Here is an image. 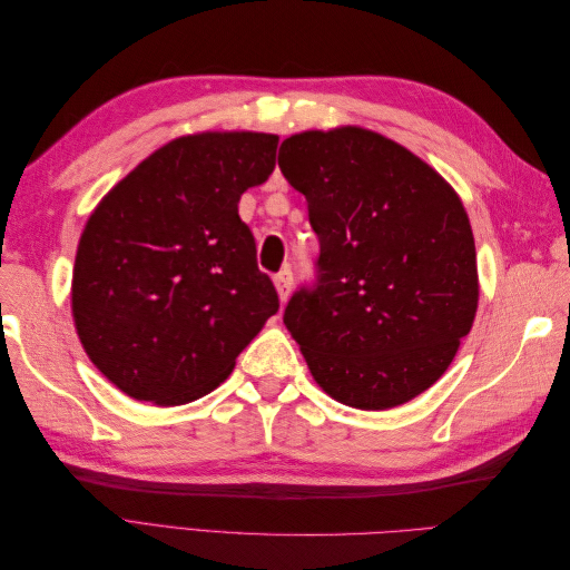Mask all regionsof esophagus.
Masks as SVG:
<instances>
[{
    "label": "esophagus",
    "instance_id": "esophagus-1",
    "mask_svg": "<svg viewBox=\"0 0 570 570\" xmlns=\"http://www.w3.org/2000/svg\"><path fill=\"white\" fill-rule=\"evenodd\" d=\"M273 283H275V289H278L281 302H287L289 292H292V283H295V275H292V271H289V268L281 271V273L273 278Z\"/></svg>",
    "mask_w": 570,
    "mask_h": 570
}]
</instances>
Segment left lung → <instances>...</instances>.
Wrapping results in <instances>:
<instances>
[{
	"label": "left lung",
	"instance_id": "obj_1",
	"mask_svg": "<svg viewBox=\"0 0 570 570\" xmlns=\"http://www.w3.org/2000/svg\"><path fill=\"white\" fill-rule=\"evenodd\" d=\"M278 166L306 197L318 285L285 308L318 387L385 411L435 385L478 312L469 214L433 166L361 126L304 130Z\"/></svg>",
	"mask_w": 570,
	"mask_h": 570
}]
</instances>
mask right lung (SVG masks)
I'll return each instance as SVG.
<instances>
[{"mask_svg": "<svg viewBox=\"0 0 570 570\" xmlns=\"http://www.w3.org/2000/svg\"><path fill=\"white\" fill-rule=\"evenodd\" d=\"M278 135L204 130L166 142L85 223L71 314L85 354L137 402L178 406L216 390L278 312L237 214L268 180Z\"/></svg>", "mask_w": 570, "mask_h": 570, "instance_id": "obj_1", "label": "right lung"}]
</instances>
